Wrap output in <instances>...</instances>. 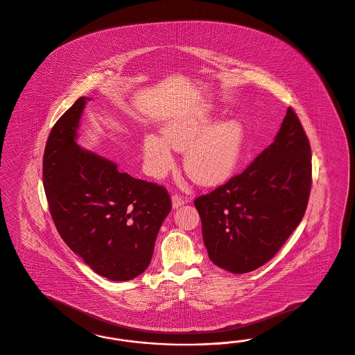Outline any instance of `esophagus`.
<instances>
[{
    "instance_id": "esophagus-1",
    "label": "esophagus",
    "mask_w": 355,
    "mask_h": 355,
    "mask_svg": "<svg viewBox=\"0 0 355 355\" xmlns=\"http://www.w3.org/2000/svg\"><path fill=\"white\" fill-rule=\"evenodd\" d=\"M184 203V199H182L181 196H178V194H173V196H171V206H173L174 209H175V208L181 207Z\"/></svg>"
}]
</instances>
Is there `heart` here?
Here are the masks:
<instances>
[{"label":"heart","mask_w":355,"mask_h":355,"mask_svg":"<svg viewBox=\"0 0 355 355\" xmlns=\"http://www.w3.org/2000/svg\"><path fill=\"white\" fill-rule=\"evenodd\" d=\"M218 119L219 112L207 106L174 116L162 127V137L147 135L143 156L149 173L161 177L171 169L173 148L187 150L184 169L196 184L216 186L230 180L243 157L246 132L239 119Z\"/></svg>","instance_id":"heart-1"}]
</instances>
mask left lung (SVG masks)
<instances>
[{
	"instance_id": "obj_1",
	"label": "left lung",
	"mask_w": 355,
	"mask_h": 355,
	"mask_svg": "<svg viewBox=\"0 0 355 355\" xmlns=\"http://www.w3.org/2000/svg\"><path fill=\"white\" fill-rule=\"evenodd\" d=\"M311 184L309 140L288 107L269 147L241 174L194 200L209 259L233 274L265 265L303 219Z\"/></svg>"
}]
</instances>
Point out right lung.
<instances>
[{
    "label": "right lung",
    "mask_w": 355,
    "mask_h": 355,
    "mask_svg": "<svg viewBox=\"0 0 355 355\" xmlns=\"http://www.w3.org/2000/svg\"><path fill=\"white\" fill-rule=\"evenodd\" d=\"M80 97L55 123L43 156L49 212L65 244L99 275L134 279L152 259L159 227L171 212L165 187L118 171L110 159L78 147Z\"/></svg>",
    "instance_id": "1"
}]
</instances>
